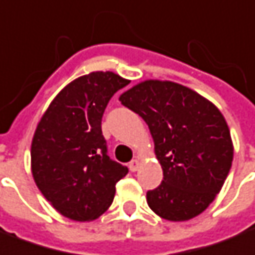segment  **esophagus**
<instances>
[{"label": "esophagus", "mask_w": 255, "mask_h": 255, "mask_svg": "<svg viewBox=\"0 0 255 255\" xmlns=\"http://www.w3.org/2000/svg\"><path fill=\"white\" fill-rule=\"evenodd\" d=\"M138 167H140V160L138 159H133L129 163V169H130L131 171H137L138 170Z\"/></svg>", "instance_id": "esophagus-1"}]
</instances>
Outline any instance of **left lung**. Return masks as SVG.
Here are the masks:
<instances>
[{"label": "left lung", "instance_id": "8db88e82", "mask_svg": "<svg viewBox=\"0 0 255 255\" xmlns=\"http://www.w3.org/2000/svg\"><path fill=\"white\" fill-rule=\"evenodd\" d=\"M149 128L163 180L148 191L151 210L167 221H188L223 188L234 144L221 111L203 96L171 81L147 79L119 96Z\"/></svg>", "mask_w": 255, "mask_h": 255}]
</instances>
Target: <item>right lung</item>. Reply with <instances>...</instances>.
<instances>
[{
    "instance_id": "right-lung-1",
    "label": "right lung",
    "mask_w": 255,
    "mask_h": 255,
    "mask_svg": "<svg viewBox=\"0 0 255 255\" xmlns=\"http://www.w3.org/2000/svg\"><path fill=\"white\" fill-rule=\"evenodd\" d=\"M129 84L113 71H95L66 85L45 111L31 141L38 189L61 216L92 221L111 206L128 174L107 153L102 118L114 93Z\"/></svg>"
}]
</instances>
